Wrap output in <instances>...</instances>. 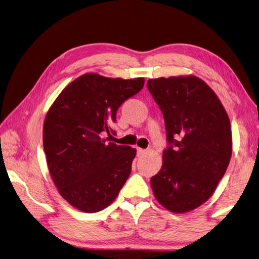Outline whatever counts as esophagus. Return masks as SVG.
<instances>
[{
  "label": "esophagus",
  "instance_id": "obj_1",
  "mask_svg": "<svg viewBox=\"0 0 259 259\" xmlns=\"http://www.w3.org/2000/svg\"><path fill=\"white\" fill-rule=\"evenodd\" d=\"M147 153V150L146 149H143V148H137V155L138 156H143L144 154Z\"/></svg>",
  "mask_w": 259,
  "mask_h": 259
}]
</instances>
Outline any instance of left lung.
Masks as SVG:
<instances>
[{
  "mask_svg": "<svg viewBox=\"0 0 259 259\" xmlns=\"http://www.w3.org/2000/svg\"><path fill=\"white\" fill-rule=\"evenodd\" d=\"M147 88L163 113L167 140L163 166L150 185L159 204L185 213L204 204L227 171L231 124L218 96L199 78L149 79Z\"/></svg>",
  "mask_w": 259,
  "mask_h": 259,
  "instance_id": "left-lung-1",
  "label": "left lung"
}]
</instances>
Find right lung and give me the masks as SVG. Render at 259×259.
I'll return each instance as SVG.
<instances>
[{
	"label": "right lung",
	"mask_w": 259,
	"mask_h": 259,
	"mask_svg": "<svg viewBox=\"0 0 259 259\" xmlns=\"http://www.w3.org/2000/svg\"><path fill=\"white\" fill-rule=\"evenodd\" d=\"M144 78L112 79L86 73L69 83L44 122L43 144L51 177L74 207H107L129 178L136 149L111 143L122 103L142 91Z\"/></svg>",
	"instance_id": "right-lung-1"
}]
</instances>
